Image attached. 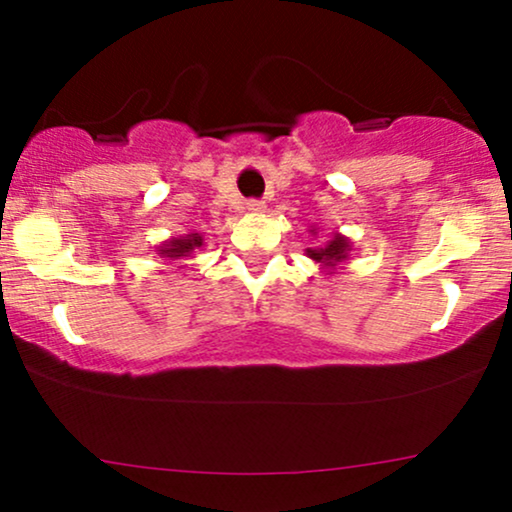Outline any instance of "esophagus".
<instances>
[{
    "instance_id": "1",
    "label": "esophagus",
    "mask_w": 512,
    "mask_h": 512,
    "mask_svg": "<svg viewBox=\"0 0 512 512\" xmlns=\"http://www.w3.org/2000/svg\"><path fill=\"white\" fill-rule=\"evenodd\" d=\"M248 211H250V214H262L264 204L257 202V199H250V202H248Z\"/></svg>"
}]
</instances>
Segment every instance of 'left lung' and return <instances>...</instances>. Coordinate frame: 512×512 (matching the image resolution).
<instances>
[{
  "label": "left lung",
  "instance_id": "left-lung-1",
  "mask_svg": "<svg viewBox=\"0 0 512 512\" xmlns=\"http://www.w3.org/2000/svg\"><path fill=\"white\" fill-rule=\"evenodd\" d=\"M317 233H320L317 228H310V236L320 238ZM351 250H354L351 238L342 236V233H332V236L320 238V245H315V248H305V255L320 264V269H327V274H337L349 260Z\"/></svg>",
  "mask_w": 512,
  "mask_h": 512
}]
</instances>
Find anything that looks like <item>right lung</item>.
I'll list each match as a JSON object with an SVG mask.
<instances>
[{
	"label": "right lung",
	"mask_w": 512,
	"mask_h": 512,
	"mask_svg": "<svg viewBox=\"0 0 512 512\" xmlns=\"http://www.w3.org/2000/svg\"><path fill=\"white\" fill-rule=\"evenodd\" d=\"M204 245L202 233H185L180 238L163 240L156 248L158 257H168V260H185V257H192L195 252Z\"/></svg>",
	"instance_id": "right-lung-1"
}]
</instances>
